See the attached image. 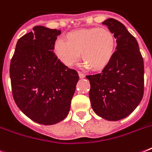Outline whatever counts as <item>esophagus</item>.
I'll list each match as a JSON object with an SVG mask.
<instances>
[{
	"mask_svg": "<svg viewBox=\"0 0 152 152\" xmlns=\"http://www.w3.org/2000/svg\"><path fill=\"white\" fill-rule=\"evenodd\" d=\"M78 74L79 76H80V78H84V77H85V74H83V72H79Z\"/></svg>",
	"mask_w": 152,
	"mask_h": 152,
	"instance_id": "obj_1",
	"label": "esophagus"
}]
</instances>
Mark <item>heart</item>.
Instances as JSON below:
<instances>
[{
  "instance_id": "b5f03b06",
  "label": "heart",
  "mask_w": 152,
  "mask_h": 152,
  "mask_svg": "<svg viewBox=\"0 0 152 152\" xmlns=\"http://www.w3.org/2000/svg\"><path fill=\"white\" fill-rule=\"evenodd\" d=\"M115 46L116 40L112 31L105 27H93L70 32L67 40L57 39L54 52L67 66L73 65L80 57L81 52L83 66L99 70L110 62Z\"/></svg>"
}]
</instances>
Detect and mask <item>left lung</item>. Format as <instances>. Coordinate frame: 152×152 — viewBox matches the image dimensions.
I'll list each match as a JSON object with an SVG mask.
<instances>
[{
    "label": "left lung",
    "instance_id": "left-lung-1",
    "mask_svg": "<svg viewBox=\"0 0 152 152\" xmlns=\"http://www.w3.org/2000/svg\"><path fill=\"white\" fill-rule=\"evenodd\" d=\"M116 39V51L100 73L87 76L91 104L97 115L119 121L132 113L144 95V60L137 39L118 20L102 22Z\"/></svg>",
    "mask_w": 152,
    "mask_h": 152
}]
</instances>
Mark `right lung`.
<instances>
[{
    "label": "right lung",
    "instance_id": "1",
    "mask_svg": "<svg viewBox=\"0 0 152 152\" xmlns=\"http://www.w3.org/2000/svg\"><path fill=\"white\" fill-rule=\"evenodd\" d=\"M61 32L43 26L18 40L10 64L13 99L34 122L51 125L69 114L79 80L77 72L64 65L53 53Z\"/></svg>",
    "mask_w": 152,
    "mask_h": 152
}]
</instances>
